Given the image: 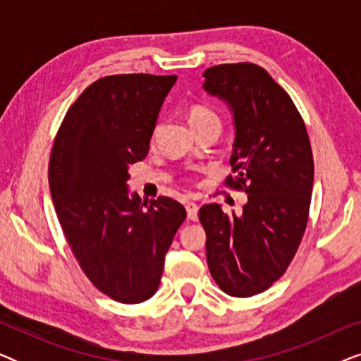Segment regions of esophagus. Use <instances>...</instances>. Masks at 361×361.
I'll return each mask as SVG.
<instances>
[{"label":"esophagus","mask_w":361,"mask_h":361,"mask_svg":"<svg viewBox=\"0 0 361 361\" xmlns=\"http://www.w3.org/2000/svg\"><path fill=\"white\" fill-rule=\"evenodd\" d=\"M185 210H187V216H189L192 221H195L197 220V214H199V205L194 204V202H187Z\"/></svg>","instance_id":"34e87169"}]
</instances>
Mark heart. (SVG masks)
Here are the masks:
<instances>
[{"label": "heart", "mask_w": 361, "mask_h": 361, "mask_svg": "<svg viewBox=\"0 0 361 361\" xmlns=\"http://www.w3.org/2000/svg\"><path fill=\"white\" fill-rule=\"evenodd\" d=\"M187 118H189L190 125L194 130L200 126H205V125H210V123H219L220 125V118L216 115L215 111H212L209 106H204V105H192L189 110H187ZM157 133V128L154 131V136Z\"/></svg>", "instance_id": "heart-1"}]
</instances>
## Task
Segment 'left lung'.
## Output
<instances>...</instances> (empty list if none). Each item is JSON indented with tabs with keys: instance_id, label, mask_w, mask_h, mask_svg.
Here are the masks:
<instances>
[{
	"instance_id": "obj_1",
	"label": "left lung",
	"mask_w": 361,
	"mask_h": 361,
	"mask_svg": "<svg viewBox=\"0 0 361 361\" xmlns=\"http://www.w3.org/2000/svg\"><path fill=\"white\" fill-rule=\"evenodd\" d=\"M204 88L228 103L236 136L225 179L243 190V212L216 204L199 210L207 263L219 288L235 298L269 289L286 273L309 220L314 157L304 120L288 92L263 67L221 63L204 72Z\"/></svg>"
}]
</instances>
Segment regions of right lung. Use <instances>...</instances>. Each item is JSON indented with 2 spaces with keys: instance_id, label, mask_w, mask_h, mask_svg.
<instances>
[{
  "instance_id": "1",
  "label": "right lung",
  "mask_w": 361,
  "mask_h": 361,
  "mask_svg": "<svg viewBox=\"0 0 361 361\" xmlns=\"http://www.w3.org/2000/svg\"><path fill=\"white\" fill-rule=\"evenodd\" d=\"M177 75L98 78L72 103L54 140L49 187L73 256L116 302L140 304L159 288L164 256L185 209L171 197L128 195L130 166L149 151Z\"/></svg>"
}]
</instances>
